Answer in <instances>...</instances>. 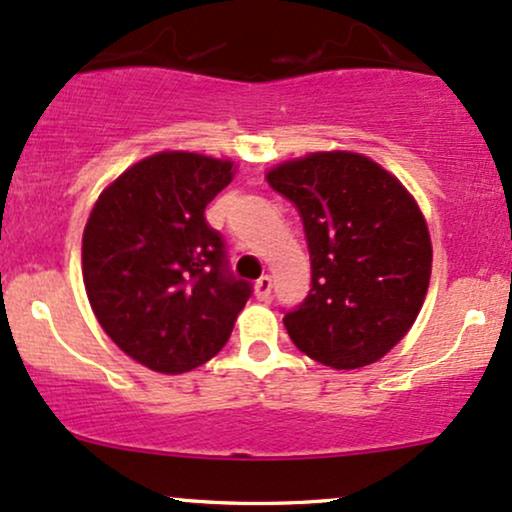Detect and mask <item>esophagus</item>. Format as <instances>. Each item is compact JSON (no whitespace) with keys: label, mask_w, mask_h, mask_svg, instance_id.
I'll return each mask as SVG.
<instances>
[{"label":"esophagus","mask_w":512,"mask_h":512,"mask_svg":"<svg viewBox=\"0 0 512 512\" xmlns=\"http://www.w3.org/2000/svg\"><path fill=\"white\" fill-rule=\"evenodd\" d=\"M255 296L260 298V301H267V298L272 296V276L264 274L255 281Z\"/></svg>","instance_id":"1"}]
</instances>
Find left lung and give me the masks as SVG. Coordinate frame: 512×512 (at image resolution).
I'll return each instance as SVG.
<instances>
[{
	"label": "left lung",
	"mask_w": 512,
	"mask_h": 512,
	"mask_svg": "<svg viewBox=\"0 0 512 512\" xmlns=\"http://www.w3.org/2000/svg\"><path fill=\"white\" fill-rule=\"evenodd\" d=\"M296 204L310 250L308 298L284 315L291 342L337 370L383 358L424 305L433 248L407 187L351 151H317L267 173Z\"/></svg>",
	"instance_id": "obj_1"
}]
</instances>
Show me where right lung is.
<instances>
[{
	"mask_svg": "<svg viewBox=\"0 0 512 512\" xmlns=\"http://www.w3.org/2000/svg\"><path fill=\"white\" fill-rule=\"evenodd\" d=\"M233 173L231 161L161 151L105 187L86 221L88 303L105 334L158 373H187L219 354L252 293L204 219Z\"/></svg>",
	"mask_w": 512,
	"mask_h": 512,
	"instance_id": "1",
	"label": "right lung"
}]
</instances>
